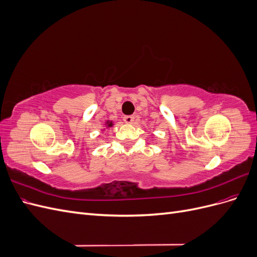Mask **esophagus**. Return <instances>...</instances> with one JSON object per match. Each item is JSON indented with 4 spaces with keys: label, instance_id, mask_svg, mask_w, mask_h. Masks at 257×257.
Masks as SVG:
<instances>
[{
    "label": "esophagus",
    "instance_id": "obj_1",
    "mask_svg": "<svg viewBox=\"0 0 257 257\" xmlns=\"http://www.w3.org/2000/svg\"><path fill=\"white\" fill-rule=\"evenodd\" d=\"M134 116L133 115H125V116H124V118H123V121L124 122H125L126 124H132V123H133L134 122Z\"/></svg>",
    "mask_w": 257,
    "mask_h": 257
}]
</instances>
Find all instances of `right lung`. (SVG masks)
I'll list each match as a JSON object with an SVG mask.
<instances>
[{
  "label": "right lung",
  "mask_w": 257,
  "mask_h": 257,
  "mask_svg": "<svg viewBox=\"0 0 257 257\" xmlns=\"http://www.w3.org/2000/svg\"><path fill=\"white\" fill-rule=\"evenodd\" d=\"M113 126V122L111 120H107L105 122V128H110ZM105 128H103L102 131H105Z\"/></svg>",
  "instance_id": "right-lung-1"
}]
</instances>
